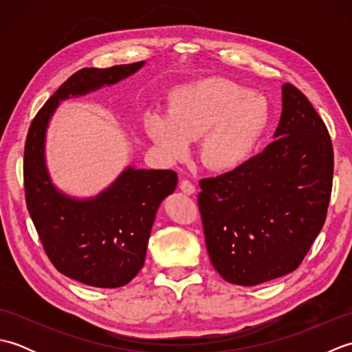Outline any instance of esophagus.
I'll return each instance as SVG.
<instances>
[{
  "label": "esophagus",
  "instance_id": "esophagus-1",
  "mask_svg": "<svg viewBox=\"0 0 352 352\" xmlns=\"http://www.w3.org/2000/svg\"><path fill=\"white\" fill-rule=\"evenodd\" d=\"M180 189L183 193H186V195H192V193H195V186H193L189 180H182Z\"/></svg>",
  "mask_w": 352,
  "mask_h": 352
}]
</instances>
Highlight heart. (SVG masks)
<instances>
[{"mask_svg": "<svg viewBox=\"0 0 352 352\" xmlns=\"http://www.w3.org/2000/svg\"><path fill=\"white\" fill-rule=\"evenodd\" d=\"M269 124L263 96L226 78H206L172 91L168 113L149 111L146 131L170 162L184 160L192 142L207 168L230 170L248 159Z\"/></svg>", "mask_w": 352, "mask_h": 352, "instance_id": "heart-1", "label": "heart"}]
</instances>
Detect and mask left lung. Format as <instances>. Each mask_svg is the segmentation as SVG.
I'll list each match as a JSON object with an SVG mask.
<instances>
[{
  "label": "left lung",
  "instance_id": "8db88e82",
  "mask_svg": "<svg viewBox=\"0 0 352 352\" xmlns=\"http://www.w3.org/2000/svg\"><path fill=\"white\" fill-rule=\"evenodd\" d=\"M275 140L226 174L199 180L208 257L223 280L256 286L301 265L322 230L334 154L322 118L300 89L283 86Z\"/></svg>",
  "mask_w": 352,
  "mask_h": 352
}]
</instances>
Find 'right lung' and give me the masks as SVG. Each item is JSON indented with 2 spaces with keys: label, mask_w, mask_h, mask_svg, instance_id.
Masks as SVG:
<instances>
[{
  "label": "right lung",
  "mask_w": 352,
  "mask_h": 352,
  "mask_svg": "<svg viewBox=\"0 0 352 352\" xmlns=\"http://www.w3.org/2000/svg\"><path fill=\"white\" fill-rule=\"evenodd\" d=\"M144 62L111 68H83L65 81L37 111L24 148L28 213L51 263L87 286L115 289L144 266L149 233L162 201L177 188V172L126 168L96 198L78 201L52 186L45 166V131L58 101L115 85Z\"/></svg>",
  "instance_id": "right-lung-1"
}]
</instances>
